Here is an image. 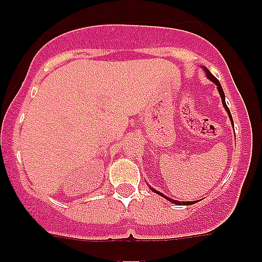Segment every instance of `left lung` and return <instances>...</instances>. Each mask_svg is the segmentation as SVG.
Segmentation results:
<instances>
[{"mask_svg":"<svg viewBox=\"0 0 262 262\" xmlns=\"http://www.w3.org/2000/svg\"><path fill=\"white\" fill-rule=\"evenodd\" d=\"M203 70H204V73H206V75H207V77H208L209 80H212L213 82L215 83V85H217V89H218V91H219V95H221V97H222V102H223V106H224V108H225V111H227V113H228V116H229V118H230V121H231V123H233V117H231V113H230V111H229V108H228V106H227V103H225V95H224V92H223V89H222V85H221V82H219V81L215 79L214 76H213L212 74L209 73V70L208 69H206V68H203ZM233 125H234V123H233ZM152 189V191L154 192H156V193L158 194H160V196H162L164 198H166L167 201H170V202H172V203H175V204H185V206H189V204H193V203H196V202H180V201H175V200H171V198H169V197H166L165 196V194H162L161 192H158L156 191V189H154L152 187H150Z\"/></svg>","mask_w":262,"mask_h":262,"instance_id":"1","label":"left lung"}]
</instances>
